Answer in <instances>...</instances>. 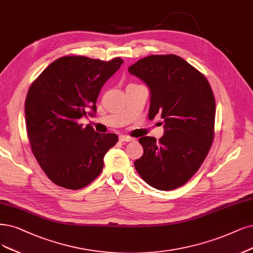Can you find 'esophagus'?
<instances>
[{"label": "esophagus", "mask_w": 253, "mask_h": 253, "mask_svg": "<svg viewBox=\"0 0 253 253\" xmlns=\"http://www.w3.org/2000/svg\"><path fill=\"white\" fill-rule=\"evenodd\" d=\"M119 139L121 142H133L134 141L133 137H130V136H127V135H120Z\"/></svg>", "instance_id": "esophagus-1"}]
</instances>
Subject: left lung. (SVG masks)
I'll list each match as a JSON object with an SVG mask.
<instances>
[{
	"label": "left lung",
	"mask_w": 253,
	"mask_h": 253,
	"mask_svg": "<svg viewBox=\"0 0 253 253\" xmlns=\"http://www.w3.org/2000/svg\"><path fill=\"white\" fill-rule=\"evenodd\" d=\"M128 72L150 88L149 119H164L165 133L138 139L144 154L134 168L154 189L179 188L198 171L213 138L216 103L208 79L179 56L150 55Z\"/></svg>",
	"instance_id": "obj_1"
}]
</instances>
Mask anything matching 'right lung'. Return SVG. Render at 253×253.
I'll return each mask as SVG.
<instances>
[{"label": "right lung", "instance_id": "add662e5", "mask_svg": "<svg viewBox=\"0 0 253 253\" xmlns=\"http://www.w3.org/2000/svg\"><path fill=\"white\" fill-rule=\"evenodd\" d=\"M123 62L120 57L103 61L64 56L31 84L25 101L28 137L36 161L55 184L79 190L102 172L103 158L118 135L96 132L79 120L95 116L102 86Z\"/></svg>", "mask_w": 253, "mask_h": 253}]
</instances>
